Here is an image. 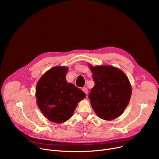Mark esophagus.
Wrapping results in <instances>:
<instances>
[{
    "label": "esophagus",
    "instance_id": "obj_1",
    "mask_svg": "<svg viewBox=\"0 0 159 159\" xmlns=\"http://www.w3.org/2000/svg\"><path fill=\"white\" fill-rule=\"evenodd\" d=\"M82 90L84 91V92L87 95L88 94V88H86V87H84V88H82Z\"/></svg>",
    "mask_w": 159,
    "mask_h": 159
}]
</instances>
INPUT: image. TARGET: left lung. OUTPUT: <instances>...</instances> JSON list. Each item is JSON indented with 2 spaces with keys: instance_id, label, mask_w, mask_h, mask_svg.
<instances>
[{
  "instance_id": "left-lung-1",
  "label": "left lung",
  "mask_w": 159,
  "mask_h": 159,
  "mask_svg": "<svg viewBox=\"0 0 159 159\" xmlns=\"http://www.w3.org/2000/svg\"><path fill=\"white\" fill-rule=\"evenodd\" d=\"M89 67L95 82L88 96L91 106L101 119L110 120L117 118L130 100L131 87L128 78L113 66Z\"/></svg>"
}]
</instances>
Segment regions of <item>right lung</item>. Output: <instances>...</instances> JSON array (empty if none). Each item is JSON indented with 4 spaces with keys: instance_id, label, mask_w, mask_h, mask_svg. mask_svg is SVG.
Returning a JSON list of instances; mask_svg holds the SVG:
<instances>
[{
    "instance_id": "add662e5",
    "label": "right lung",
    "mask_w": 159,
    "mask_h": 159,
    "mask_svg": "<svg viewBox=\"0 0 159 159\" xmlns=\"http://www.w3.org/2000/svg\"><path fill=\"white\" fill-rule=\"evenodd\" d=\"M68 68L54 67L39 80L37 102L41 112L50 121L62 123L70 119L78 102L86 97L83 91L66 80Z\"/></svg>"
}]
</instances>
